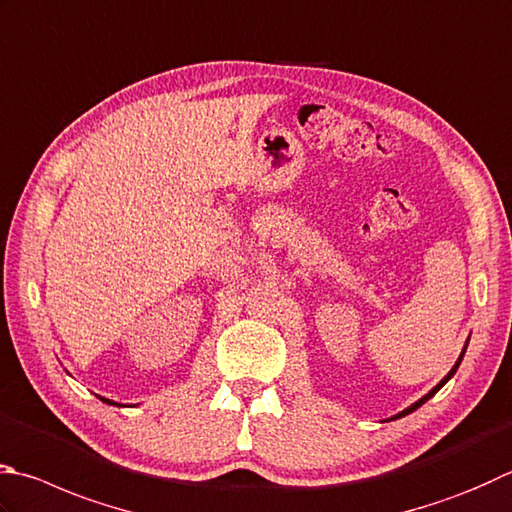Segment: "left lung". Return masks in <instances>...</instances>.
<instances>
[{
  "mask_svg": "<svg viewBox=\"0 0 512 512\" xmlns=\"http://www.w3.org/2000/svg\"><path fill=\"white\" fill-rule=\"evenodd\" d=\"M470 341V339H468ZM468 341H466V345H464V350H461V354H459V359H457V363L455 365H452V370L446 374V376H443V379L435 385V388H432L428 394H423V397L419 399V401H414L412 403V406H408L406 410H401L399 414H394V417H390V421H394V419H401V417H406V414H410V412H414V410H417V408H421L423 406V403H426L428 399H432V397H435V394L443 388V385H446L450 379H452V376H455V372H457V368H459V365H461V359H464V354H466V347H468Z\"/></svg>",
  "mask_w": 512,
  "mask_h": 512,
  "instance_id": "obj_1",
  "label": "left lung"
}]
</instances>
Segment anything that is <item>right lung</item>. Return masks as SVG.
I'll return each mask as SVG.
<instances>
[{
	"label": "right lung",
	"mask_w": 512,
	"mask_h": 512,
	"mask_svg": "<svg viewBox=\"0 0 512 512\" xmlns=\"http://www.w3.org/2000/svg\"><path fill=\"white\" fill-rule=\"evenodd\" d=\"M100 401H104V403H109V406H118L120 408V403H115V401H111V399H104V397H98Z\"/></svg>",
	"instance_id": "right-lung-1"
}]
</instances>
